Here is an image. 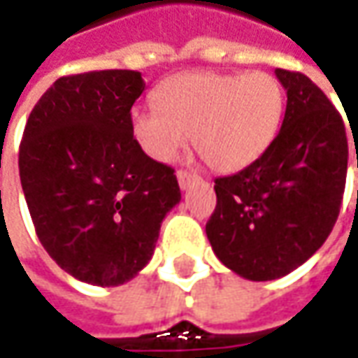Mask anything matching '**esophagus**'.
Instances as JSON below:
<instances>
[{
    "instance_id": "34e87169",
    "label": "esophagus",
    "mask_w": 358,
    "mask_h": 358,
    "mask_svg": "<svg viewBox=\"0 0 358 358\" xmlns=\"http://www.w3.org/2000/svg\"><path fill=\"white\" fill-rule=\"evenodd\" d=\"M176 178H178V184L182 190H186L192 182H196L199 180V176L196 174H192V172H186V170H178L176 172Z\"/></svg>"
}]
</instances>
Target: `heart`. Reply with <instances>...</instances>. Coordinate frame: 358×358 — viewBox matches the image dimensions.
Wrapping results in <instances>:
<instances>
[{
    "label": "heart",
    "mask_w": 358,
    "mask_h": 358,
    "mask_svg": "<svg viewBox=\"0 0 358 358\" xmlns=\"http://www.w3.org/2000/svg\"><path fill=\"white\" fill-rule=\"evenodd\" d=\"M154 96L158 109L131 113V134L143 154L170 162L190 136L202 162L227 174L262 158L285 113L284 87L267 73L176 74Z\"/></svg>",
    "instance_id": "b5f03b06"
}]
</instances>
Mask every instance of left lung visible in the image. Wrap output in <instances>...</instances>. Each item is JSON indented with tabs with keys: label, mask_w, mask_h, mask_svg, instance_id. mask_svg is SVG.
<instances>
[{
	"label": "left lung",
	"mask_w": 358,
	"mask_h": 358,
	"mask_svg": "<svg viewBox=\"0 0 358 358\" xmlns=\"http://www.w3.org/2000/svg\"><path fill=\"white\" fill-rule=\"evenodd\" d=\"M275 76L287 93L282 129L262 158L215 180L206 222L217 257L251 282L284 278L322 247L347 182L341 113L306 74L275 69Z\"/></svg>",
	"instance_id": "8db88e82"
}]
</instances>
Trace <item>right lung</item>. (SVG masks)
Listing matches in <instances>:
<instances>
[{
	"label": "right lung",
	"instance_id": "obj_1",
	"mask_svg": "<svg viewBox=\"0 0 358 358\" xmlns=\"http://www.w3.org/2000/svg\"><path fill=\"white\" fill-rule=\"evenodd\" d=\"M143 89L137 71L62 76L24 129L17 164L36 235L85 284L111 287L137 275L180 202L174 168L145 156L131 134Z\"/></svg>",
	"mask_w": 358,
	"mask_h": 358
}]
</instances>
